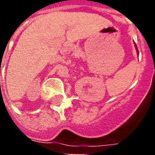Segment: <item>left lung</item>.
Returning a JSON list of instances; mask_svg holds the SVG:
<instances>
[{"mask_svg": "<svg viewBox=\"0 0 155 155\" xmlns=\"http://www.w3.org/2000/svg\"><path fill=\"white\" fill-rule=\"evenodd\" d=\"M134 46H135V49H136V51H137V54H139V51H138V48H137V45H136V44H135V43H134Z\"/></svg>", "mask_w": 155, "mask_h": 155, "instance_id": "8db88e82", "label": "left lung"}]
</instances>
